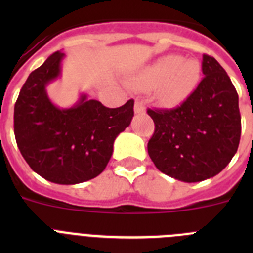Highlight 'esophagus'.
<instances>
[{"label": "esophagus", "mask_w": 253, "mask_h": 253, "mask_svg": "<svg viewBox=\"0 0 253 253\" xmlns=\"http://www.w3.org/2000/svg\"><path fill=\"white\" fill-rule=\"evenodd\" d=\"M134 111H135V114L144 113V111H146V106H144V104H143L142 101L137 100L135 104H134Z\"/></svg>", "instance_id": "esophagus-1"}]
</instances>
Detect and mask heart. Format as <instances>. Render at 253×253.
<instances>
[{
  "label": "heart",
  "mask_w": 253,
  "mask_h": 253,
  "mask_svg": "<svg viewBox=\"0 0 253 253\" xmlns=\"http://www.w3.org/2000/svg\"><path fill=\"white\" fill-rule=\"evenodd\" d=\"M202 64L195 58L165 55L142 72L139 82L147 88H157L163 104L180 105L193 95L202 80Z\"/></svg>",
  "instance_id": "heart-1"
}]
</instances>
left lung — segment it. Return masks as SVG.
<instances>
[{"instance_id":"obj_1","label":"left lung","mask_w":253,"mask_h":253,"mask_svg":"<svg viewBox=\"0 0 253 253\" xmlns=\"http://www.w3.org/2000/svg\"><path fill=\"white\" fill-rule=\"evenodd\" d=\"M205 77L182 105L152 110L148 154L165 175L184 182L214 177L236 154L241 138L238 95L215 58L203 55Z\"/></svg>"}]
</instances>
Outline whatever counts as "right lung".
Listing matches in <instances>:
<instances>
[{
	"label": "right lung",
	"mask_w": 253,
	"mask_h": 253,
	"mask_svg": "<svg viewBox=\"0 0 253 253\" xmlns=\"http://www.w3.org/2000/svg\"><path fill=\"white\" fill-rule=\"evenodd\" d=\"M63 51H55L29 75L13 110L17 147L45 180L76 185L99 176L113 154L114 140L130 125L134 101L116 109L81 93L71 107L49 99L46 87L62 75Z\"/></svg>",
	"instance_id": "1"
}]
</instances>
